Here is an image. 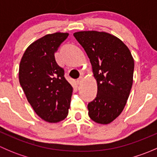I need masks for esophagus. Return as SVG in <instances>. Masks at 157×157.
Returning <instances> with one entry per match:
<instances>
[{
	"instance_id": "obj_1",
	"label": "esophagus",
	"mask_w": 157,
	"mask_h": 157,
	"mask_svg": "<svg viewBox=\"0 0 157 157\" xmlns=\"http://www.w3.org/2000/svg\"><path fill=\"white\" fill-rule=\"evenodd\" d=\"M82 80H83V77H79V78L77 80V84H80V83H81V82H82Z\"/></svg>"
}]
</instances>
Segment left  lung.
I'll use <instances>...</instances> for the list:
<instances>
[{"instance_id": "obj_1", "label": "left lung", "mask_w": 157, "mask_h": 157, "mask_svg": "<svg viewBox=\"0 0 157 157\" xmlns=\"http://www.w3.org/2000/svg\"><path fill=\"white\" fill-rule=\"evenodd\" d=\"M90 58L97 81V95L87 108L89 116L106 124L124 109L133 83L134 61L128 48L115 36L105 32L74 33Z\"/></svg>"}]
</instances>
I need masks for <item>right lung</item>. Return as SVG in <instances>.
Returning <instances> with one entry per match:
<instances>
[{
    "mask_svg": "<svg viewBox=\"0 0 157 157\" xmlns=\"http://www.w3.org/2000/svg\"><path fill=\"white\" fill-rule=\"evenodd\" d=\"M68 33L43 36L25 51L19 68V80L35 112L51 123L62 121L68 114L73 87L57 63L55 53Z\"/></svg>",
    "mask_w": 157,
    "mask_h": 157,
    "instance_id": "right-lung-1",
    "label": "right lung"
}]
</instances>
